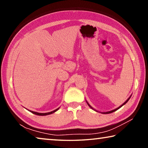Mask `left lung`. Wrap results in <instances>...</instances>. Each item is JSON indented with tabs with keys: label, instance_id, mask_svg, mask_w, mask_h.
<instances>
[{
	"label": "left lung",
	"instance_id": "left-lung-1",
	"mask_svg": "<svg viewBox=\"0 0 148 148\" xmlns=\"http://www.w3.org/2000/svg\"><path fill=\"white\" fill-rule=\"evenodd\" d=\"M131 96H130L129 97V99H127V101H125V102H124V103L122 105H121V106H120L119 107H118V108H116V109H115V110H111V111H109V112H102V114H110V113H112V112H115V111H116V110H118V109H119L120 108H121V107H122L123 106V105L124 104H126L127 103V102H128L129 101V100L130 99V98H131ZM87 102V101H86ZM87 104H88V106L90 107V108H92V110H95L94 108H92L91 106H90V105H89V104L88 103V102H87ZM95 111H97V110H95Z\"/></svg>",
	"mask_w": 148,
	"mask_h": 148
}]
</instances>
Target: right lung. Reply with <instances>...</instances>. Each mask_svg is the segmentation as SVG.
Wrapping results in <instances>:
<instances>
[{
  "label": "right lung",
  "mask_w": 148,
  "mask_h": 148,
  "mask_svg": "<svg viewBox=\"0 0 148 148\" xmlns=\"http://www.w3.org/2000/svg\"><path fill=\"white\" fill-rule=\"evenodd\" d=\"M59 108H58L53 110V111L52 112H47V113H38V112H33V111H31V110H29L30 112H31V113L34 114L35 115H38V116H47V115H49V114H53L54 112H56V111H57V110H59Z\"/></svg>",
  "instance_id": "right-lung-1"
}]
</instances>
